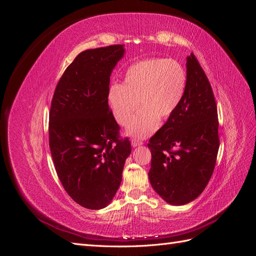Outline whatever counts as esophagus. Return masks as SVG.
Instances as JSON below:
<instances>
[{"instance_id":"obj_1","label":"esophagus","mask_w":256,"mask_h":256,"mask_svg":"<svg viewBox=\"0 0 256 256\" xmlns=\"http://www.w3.org/2000/svg\"><path fill=\"white\" fill-rule=\"evenodd\" d=\"M142 144H143V142L138 140V138H132V140H131V145H132L134 147L140 146V145H142Z\"/></svg>"}]
</instances>
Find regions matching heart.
Masks as SVG:
<instances>
[{
  "instance_id": "obj_1",
  "label": "heart",
  "mask_w": 256,
  "mask_h": 256,
  "mask_svg": "<svg viewBox=\"0 0 256 256\" xmlns=\"http://www.w3.org/2000/svg\"><path fill=\"white\" fill-rule=\"evenodd\" d=\"M187 88V74L173 58H147L131 64L122 84L108 90V104L114 120L128 125L140 102L142 109L127 128L131 136L146 138L157 130L160 120H168L175 113Z\"/></svg>"
}]
</instances>
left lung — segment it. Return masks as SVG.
Segmentation results:
<instances>
[{"label": "left lung", "mask_w": 256, "mask_h": 256, "mask_svg": "<svg viewBox=\"0 0 256 256\" xmlns=\"http://www.w3.org/2000/svg\"><path fill=\"white\" fill-rule=\"evenodd\" d=\"M186 66L187 88L182 102L147 145L152 187L172 205L190 203L204 191L220 144L212 85L193 53Z\"/></svg>", "instance_id": "1"}]
</instances>
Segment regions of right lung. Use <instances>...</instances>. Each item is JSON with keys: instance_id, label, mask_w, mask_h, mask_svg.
<instances>
[{"instance_id": "add662e5", "label": "right lung", "mask_w": 256, "mask_h": 256, "mask_svg": "<svg viewBox=\"0 0 256 256\" xmlns=\"http://www.w3.org/2000/svg\"><path fill=\"white\" fill-rule=\"evenodd\" d=\"M124 44L81 52L60 79L49 115V145L65 191L76 203L102 209L122 182L131 144L108 104L110 76Z\"/></svg>"}]
</instances>
